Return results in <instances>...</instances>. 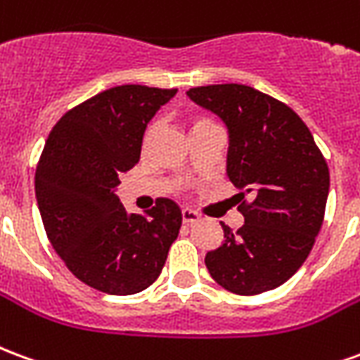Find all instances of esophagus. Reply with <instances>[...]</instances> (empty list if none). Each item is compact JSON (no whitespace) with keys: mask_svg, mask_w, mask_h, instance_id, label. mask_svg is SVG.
Returning <instances> with one entry per match:
<instances>
[{"mask_svg":"<svg viewBox=\"0 0 360 360\" xmlns=\"http://www.w3.org/2000/svg\"><path fill=\"white\" fill-rule=\"evenodd\" d=\"M181 218H183V224H185V226H193L196 221H200V216H198L195 210H191V208H183Z\"/></svg>","mask_w":360,"mask_h":360,"instance_id":"1","label":"esophagus"}]
</instances>
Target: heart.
<instances>
[{"label":"heart","mask_w":360,"mask_h":360,"mask_svg":"<svg viewBox=\"0 0 360 360\" xmlns=\"http://www.w3.org/2000/svg\"><path fill=\"white\" fill-rule=\"evenodd\" d=\"M204 121H206V119H198V121H195V125L196 123H204Z\"/></svg>","instance_id":"1"}]
</instances>
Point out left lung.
Returning a JSON list of instances; mask_svg holds the SVG:
<instances>
[{
    "mask_svg": "<svg viewBox=\"0 0 360 360\" xmlns=\"http://www.w3.org/2000/svg\"><path fill=\"white\" fill-rule=\"evenodd\" d=\"M187 96L227 127V177L245 224L224 227L204 262L237 295L276 289L299 270L324 221L330 172L309 127L289 105L245 84L196 86ZM249 194L251 202L244 196Z\"/></svg>",
    "mask_w": 360,
    "mask_h": 360,
    "instance_id": "left-lung-1",
    "label": "left lung"
}]
</instances>
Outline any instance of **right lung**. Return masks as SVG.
I'll return each instance as SVG.
<instances>
[{
	"instance_id": "add662e5",
	"label": "right lung",
	"mask_w": 360,
	"mask_h": 360,
	"mask_svg": "<svg viewBox=\"0 0 360 360\" xmlns=\"http://www.w3.org/2000/svg\"><path fill=\"white\" fill-rule=\"evenodd\" d=\"M177 89L123 84L69 110L51 129L36 165L44 229L75 278L102 293L133 295L164 268L181 227L169 198L129 214L115 191L119 175L141 160L150 119Z\"/></svg>"
}]
</instances>
